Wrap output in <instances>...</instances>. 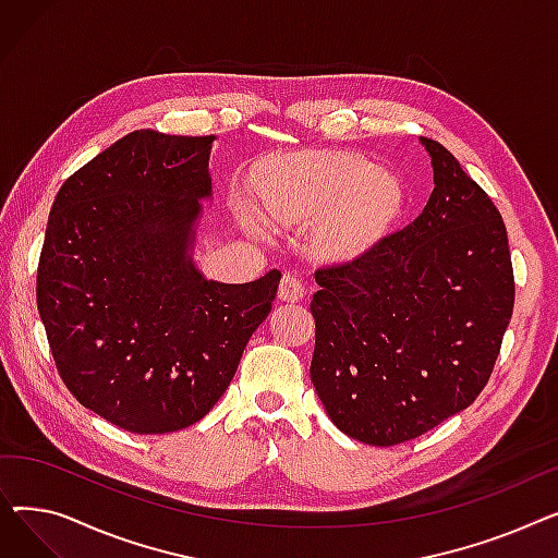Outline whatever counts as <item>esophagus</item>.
<instances>
[{
	"instance_id": "esophagus-1",
	"label": "esophagus",
	"mask_w": 558,
	"mask_h": 558,
	"mask_svg": "<svg viewBox=\"0 0 558 558\" xmlns=\"http://www.w3.org/2000/svg\"><path fill=\"white\" fill-rule=\"evenodd\" d=\"M305 294H307V287H305V282L299 276H294V274H284L282 276L280 289H278L280 301L296 303V301H303Z\"/></svg>"
}]
</instances>
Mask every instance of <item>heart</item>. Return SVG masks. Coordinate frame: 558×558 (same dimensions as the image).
I'll use <instances>...</instances> for the list:
<instances>
[{
    "label": "heart",
    "mask_w": 558,
    "mask_h": 558,
    "mask_svg": "<svg viewBox=\"0 0 558 558\" xmlns=\"http://www.w3.org/2000/svg\"><path fill=\"white\" fill-rule=\"evenodd\" d=\"M269 213L280 221L326 213L318 240L328 253L355 255L402 213L398 179L353 154L305 151L276 162L262 181Z\"/></svg>",
    "instance_id": "heart-1"
}]
</instances>
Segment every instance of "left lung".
Instances as JSON below:
<instances>
[{"label": "left lung", "mask_w": 558, "mask_h": 558, "mask_svg": "<svg viewBox=\"0 0 558 558\" xmlns=\"http://www.w3.org/2000/svg\"><path fill=\"white\" fill-rule=\"evenodd\" d=\"M423 213L350 262L316 269L312 383L332 423L398 446L471 407L513 314L507 228L436 140Z\"/></svg>", "instance_id": "obj_1"}]
</instances>
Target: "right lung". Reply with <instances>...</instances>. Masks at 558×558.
I'll return each instance as SVG.
<instances>
[{
    "mask_svg": "<svg viewBox=\"0 0 558 558\" xmlns=\"http://www.w3.org/2000/svg\"><path fill=\"white\" fill-rule=\"evenodd\" d=\"M215 135L133 131L58 190L36 296L70 393L133 434L194 425L228 389L280 271L226 284L187 255Z\"/></svg>",
    "mask_w": 558,
    "mask_h": 558,
    "instance_id": "1",
    "label": "right lung"
}]
</instances>
